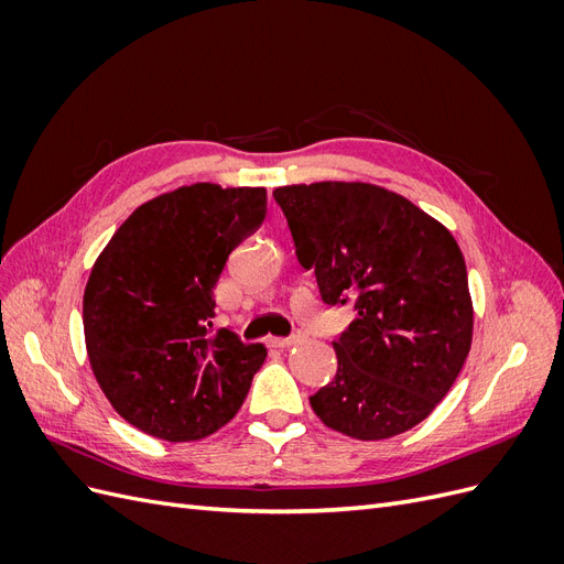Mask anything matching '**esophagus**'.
Here are the masks:
<instances>
[{"mask_svg": "<svg viewBox=\"0 0 564 564\" xmlns=\"http://www.w3.org/2000/svg\"><path fill=\"white\" fill-rule=\"evenodd\" d=\"M294 344H299V336H289V338H270L272 348H292Z\"/></svg>", "mask_w": 564, "mask_h": 564, "instance_id": "obj_1", "label": "esophagus"}]
</instances>
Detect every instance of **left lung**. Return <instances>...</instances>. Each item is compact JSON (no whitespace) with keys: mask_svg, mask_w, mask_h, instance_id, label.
<instances>
[{"mask_svg":"<svg viewBox=\"0 0 564 564\" xmlns=\"http://www.w3.org/2000/svg\"><path fill=\"white\" fill-rule=\"evenodd\" d=\"M296 259L322 301H355L338 371L311 398L332 431L388 440L454 386L473 344L468 272L454 235L406 197L360 181L278 187Z\"/></svg>","mask_w":564,"mask_h":564,"instance_id":"8db88e82","label":"left lung"}]
</instances>
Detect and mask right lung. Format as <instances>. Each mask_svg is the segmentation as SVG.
Returning <instances> with one entry per match:
<instances>
[{"label":"right lung","instance_id":"add662e5","mask_svg":"<svg viewBox=\"0 0 564 564\" xmlns=\"http://www.w3.org/2000/svg\"><path fill=\"white\" fill-rule=\"evenodd\" d=\"M265 212V187L181 185L141 204L98 253L84 344L100 390L133 429L193 442L242 406L268 350L212 334L214 286Z\"/></svg>","mask_w":564,"mask_h":564}]
</instances>
